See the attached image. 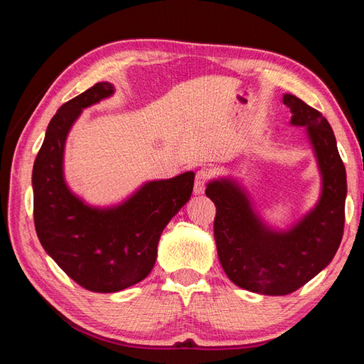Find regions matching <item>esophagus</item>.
Instances as JSON below:
<instances>
[{"mask_svg": "<svg viewBox=\"0 0 364 364\" xmlns=\"http://www.w3.org/2000/svg\"><path fill=\"white\" fill-rule=\"evenodd\" d=\"M206 178H208V170L202 168L198 170L196 175V183H194V194L200 196L205 192V184H206Z\"/></svg>", "mask_w": 364, "mask_h": 364, "instance_id": "34e87169", "label": "esophagus"}]
</instances>
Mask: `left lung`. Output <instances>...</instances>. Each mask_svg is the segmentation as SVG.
Instances as JSON below:
<instances>
[{
	"mask_svg": "<svg viewBox=\"0 0 364 364\" xmlns=\"http://www.w3.org/2000/svg\"><path fill=\"white\" fill-rule=\"evenodd\" d=\"M291 125L304 127L321 175L318 202L288 228H274L235 176L213 178L206 197L215 205L214 239L219 261L236 286L264 296H286L326 269L343 239L346 167L323 115L291 94L283 95Z\"/></svg>",
	"mask_w": 364,
	"mask_h": 364,
	"instance_id": "1",
	"label": "left lung"
}]
</instances>
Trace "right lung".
I'll return each mask as SVG.
<instances>
[{"instance_id":"1","label":"right lung","mask_w":364,"mask_h":364,"mask_svg":"<svg viewBox=\"0 0 364 364\" xmlns=\"http://www.w3.org/2000/svg\"><path fill=\"white\" fill-rule=\"evenodd\" d=\"M97 82L58 109L33 168L34 223L45 252L82 288L127 289L151 272L162 230L189 202L196 173L141 184L122 202L90 205L68 186L64 153L68 133L86 107L114 95Z\"/></svg>"}]
</instances>
